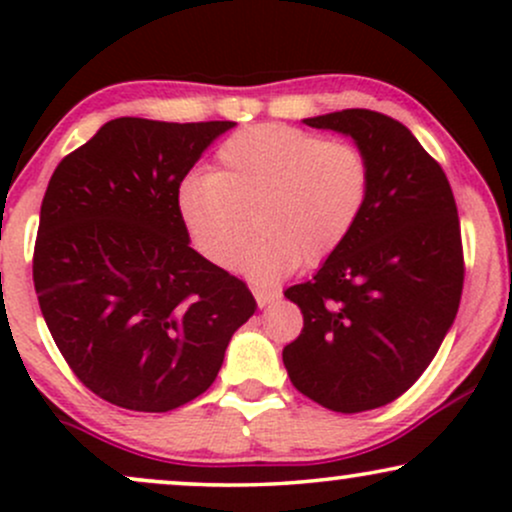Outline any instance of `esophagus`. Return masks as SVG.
Masks as SVG:
<instances>
[{
  "mask_svg": "<svg viewBox=\"0 0 512 512\" xmlns=\"http://www.w3.org/2000/svg\"><path fill=\"white\" fill-rule=\"evenodd\" d=\"M252 293H255V301H257V305H260V308H267L269 303L279 301V293H276V291H264V289H260V286H255V289H252Z\"/></svg>",
  "mask_w": 512,
  "mask_h": 512,
  "instance_id": "1",
  "label": "esophagus"
}]
</instances>
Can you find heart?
<instances>
[{
    "mask_svg": "<svg viewBox=\"0 0 512 512\" xmlns=\"http://www.w3.org/2000/svg\"><path fill=\"white\" fill-rule=\"evenodd\" d=\"M370 185L361 146L267 122L228 137L214 173L185 175L175 202L192 245L214 267H236L255 226L260 236L243 267L274 281L298 262L330 260L361 221Z\"/></svg>",
    "mask_w": 512,
    "mask_h": 512,
    "instance_id": "obj_1",
    "label": "heart"
}]
</instances>
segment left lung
Listing matches in <instances>:
<instances>
[{
    "instance_id": "8db88e82",
    "label": "left lung",
    "mask_w": 512,
    "mask_h": 512,
    "mask_svg": "<svg viewBox=\"0 0 512 512\" xmlns=\"http://www.w3.org/2000/svg\"><path fill=\"white\" fill-rule=\"evenodd\" d=\"M305 125L354 137L373 185L349 240L284 291L303 313L284 366L305 397L356 414L395 402L438 354L462 298L460 216L440 163L395 117L351 108Z\"/></svg>"
}]
</instances>
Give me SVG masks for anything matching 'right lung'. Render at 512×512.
Segmentation results:
<instances>
[{"mask_svg": "<svg viewBox=\"0 0 512 512\" xmlns=\"http://www.w3.org/2000/svg\"><path fill=\"white\" fill-rule=\"evenodd\" d=\"M233 122L117 117L45 190L33 284L48 330L93 395L163 414L207 392L257 303L190 248L178 187Z\"/></svg>", "mask_w": 512, "mask_h": 512, "instance_id": "1", "label": "right lung"}]
</instances>
